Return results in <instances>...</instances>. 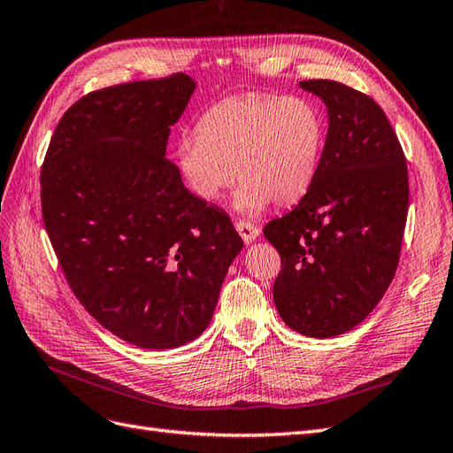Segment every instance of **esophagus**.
Here are the masks:
<instances>
[{
	"label": "esophagus",
	"instance_id": "34e87169",
	"mask_svg": "<svg viewBox=\"0 0 453 453\" xmlns=\"http://www.w3.org/2000/svg\"><path fill=\"white\" fill-rule=\"evenodd\" d=\"M236 230H238V234L242 236V240H243L245 243L255 242V240L258 238V234H260L258 226H255L253 223H248V221H238V223H236Z\"/></svg>",
	"mask_w": 453,
	"mask_h": 453
}]
</instances>
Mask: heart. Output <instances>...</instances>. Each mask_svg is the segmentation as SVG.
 Wrapping results in <instances>:
<instances>
[{"label": "heart", "mask_w": 453, "mask_h": 453, "mask_svg": "<svg viewBox=\"0 0 453 453\" xmlns=\"http://www.w3.org/2000/svg\"><path fill=\"white\" fill-rule=\"evenodd\" d=\"M323 119L296 96H232L196 122V138L180 142L175 162L193 193L213 202L242 183L236 210L255 215L266 203L287 205L303 196L321 157Z\"/></svg>", "instance_id": "1"}]
</instances>
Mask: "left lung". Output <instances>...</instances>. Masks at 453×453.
<instances>
[{
	"label": "left lung",
	"mask_w": 453,
	"mask_h": 453,
	"mask_svg": "<svg viewBox=\"0 0 453 453\" xmlns=\"http://www.w3.org/2000/svg\"><path fill=\"white\" fill-rule=\"evenodd\" d=\"M298 85L325 102L326 140L308 193L263 232L281 257L273 281L281 319L304 336L331 338L376 308L399 266L408 168L370 96L328 79Z\"/></svg>",
	"instance_id": "8db88e82"
}]
</instances>
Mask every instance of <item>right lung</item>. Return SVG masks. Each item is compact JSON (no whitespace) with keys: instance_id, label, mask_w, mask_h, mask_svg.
<instances>
[{"instance_id":"add662e5","label":"right lung","mask_w":453,"mask_h":453,"mask_svg":"<svg viewBox=\"0 0 453 453\" xmlns=\"http://www.w3.org/2000/svg\"><path fill=\"white\" fill-rule=\"evenodd\" d=\"M196 85L185 73L90 92L60 119L41 168V210L73 295L109 333L145 349L198 338L243 242L183 185L170 127Z\"/></svg>"}]
</instances>
